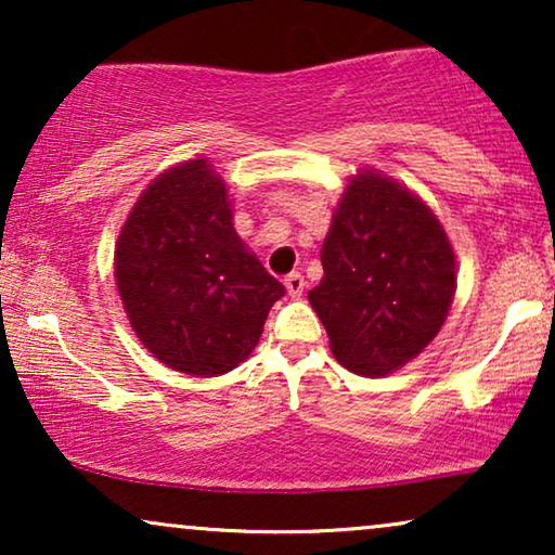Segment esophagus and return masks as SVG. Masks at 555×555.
I'll use <instances>...</instances> for the list:
<instances>
[{"mask_svg": "<svg viewBox=\"0 0 555 555\" xmlns=\"http://www.w3.org/2000/svg\"><path fill=\"white\" fill-rule=\"evenodd\" d=\"M285 287L291 298H300L302 291H306V278H302L300 272H291V275L285 278Z\"/></svg>", "mask_w": 555, "mask_h": 555, "instance_id": "esophagus-1", "label": "esophagus"}]
</instances>
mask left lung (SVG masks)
Masks as SVG:
<instances>
[{"label": "left lung", "mask_w": 555, "mask_h": 555, "mask_svg": "<svg viewBox=\"0 0 555 555\" xmlns=\"http://www.w3.org/2000/svg\"><path fill=\"white\" fill-rule=\"evenodd\" d=\"M323 280L308 300L340 366L386 376L431 344L450 313L457 268L420 196L384 173L351 177L325 234Z\"/></svg>", "instance_id": "left-lung-1"}]
</instances>
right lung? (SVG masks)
<instances>
[{
    "label": "right lung",
    "instance_id": "obj_1",
    "mask_svg": "<svg viewBox=\"0 0 555 555\" xmlns=\"http://www.w3.org/2000/svg\"><path fill=\"white\" fill-rule=\"evenodd\" d=\"M116 285L141 344L189 376L240 366L285 287L249 253L207 158L158 173L116 245Z\"/></svg>",
    "mask_w": 555,
    "mask_h": 555
}]
</instances>
